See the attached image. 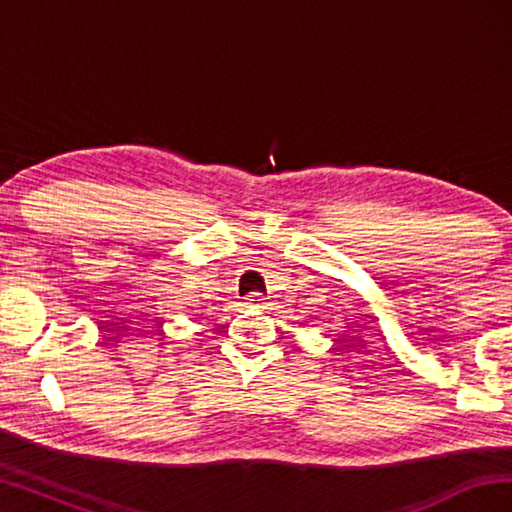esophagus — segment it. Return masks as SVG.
<instances>
[{
  "label": "esophagus",
  "mask_w": 512,
  "mask_h": 512,
  "mask_svg": "<svg viewBox=\"0 0 512 512\" xmlns=\"http://www.w3.org/2000/svg\"><path fill=\"white\" fill-rule=\"evenodd\" d=\"M246 305L253 307V309H264L266 298L262 296V293H248V296H246Z\"/></svg>",
  "instance_id": "obj_1"
}]
</instances>
